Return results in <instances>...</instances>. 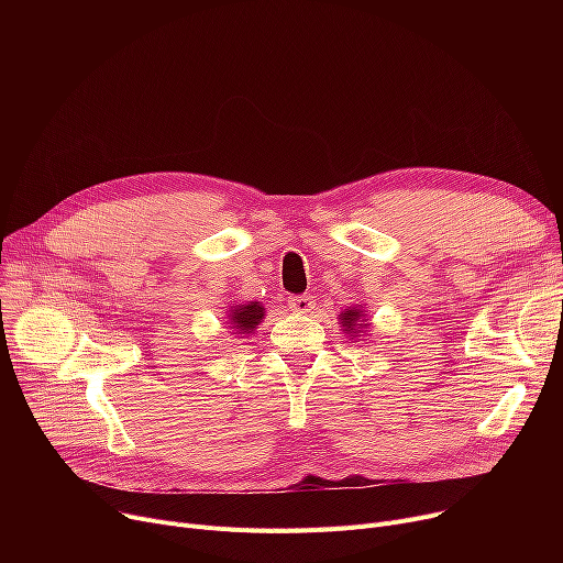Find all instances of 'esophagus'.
<instances>
[{"label":"esophagus","instance_id":"obj_1","mask_svg":"<svg viewBox=\"0 0 563 563\" xmlns=\"http://www.w3.org/2000/svg\"><path fill=\"white\" fill-rule=\"evenodd\" d=\"M287 306L294 310V312H303V314H308V312H312L314 310V299L310 297V294H299V297H289L287 299Z\"/></svg>","mask_w":563,"mask_h":563}]
</instances>
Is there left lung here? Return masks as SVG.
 <instances>
[{"label": "left lung", "mask_w": 563, "mask_h": 563, "mask_svg": "<svg viewBox=\"0 0 563 563\" xmlns=\"http://www.w3.org/2000/svg\"><path fill=\"white\" fill-rule=\"evenodd\" d=\"M340 317V323H342V329L346 331V335L353 340V335L358 338V333L363 331V329H367L369 323L365 321V312H363V308L361 306H356V308H349V310H344L342 314H338Z\"/></svg>", "instance_id": "8db88e82"}]
</instances>
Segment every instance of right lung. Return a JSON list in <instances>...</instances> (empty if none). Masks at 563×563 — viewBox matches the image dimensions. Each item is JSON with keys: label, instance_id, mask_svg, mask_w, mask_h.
I'll return each mask as SVG.
<instances>
[{"label": "right lung", "instance_id": "add662e5", "mask_svg": "<svg viewBox=\"0 0 563 563\" xmlns=\"http://www.w3.org/2000/svg\"><path fill=\"white\" fill-rule=\"evenodd\" d=\"M262 319H264V306L257 301H249L240 306L234 303L228 314V321L232 323L230 329H234L236 335H251L260 327Z\"/></svg>", "mask_w": 563, "mask_h": 563}]
</instances>
